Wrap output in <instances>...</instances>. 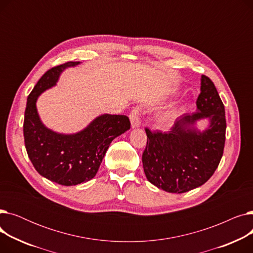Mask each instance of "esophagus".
I'll return each mask as SVG.
<instances>
[{
  "mask_svg": "<svg viewBox=\"0 0 253 253\" xmlns=\"http://www.w3.org/2000/svg\"><path fill=\"white\" fill-rule=\"evenodd\" d=\"M130 122H131V127L132 128H138L140 126V109L135 108L131 111L130 115Z\"/></svg>",
  "mask_w": 253,
  "mask_h": 253,
  "instance_id": "34e87169",
  "label": "esophagus"
}]
</instances>
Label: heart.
<instances>
[{
  "mask_svg": "<svg viewBox=\"0 0 253 253\" xmlns=\"http://www.w3.org/2000/svg\"><path fill=\"white\" fill-rule=\"evenodd\" d=\"M176 92H177V90H175V89H174V90H171V91H170V94L173 95V94H175ZM174 112H175L174 109H170V110H168V111H166V112H164V113L159 115V116H158V120H159V121H165V120L169 119L172 115H173Z\"/></svg>",
  "mask_w": 253,
  "mask_h": 253,
  "instance_id": "1",
  "label": "heart"
}]
</instances>
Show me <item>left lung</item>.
<instances>
[{"instance_id": "obj_1", "label": "left lung", "mask_w": 253, "mask_h": 253, "mask_svg": "<svg viewBox=\"0 0 253 253\" xmlns=\"http://www.w3.org/2000/svg\"><path fill=\"white\" fill-rule=\"evenodd\" d=\"M197 111L180 116L168 132H151L142 154L148 180L158 189L181 194L204 184L216 170L223 154L225 113L223 103L211 80L201 77ZM206 119L208 126L197 123Z\"/></svg>"}]
</instances>
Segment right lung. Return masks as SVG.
Returning <instances> with one entry per match:
<instances>
[{
	"label": "right lung",
	"instance_id": "1",
	"mask_svg": "<svg viewBox=\"0 0 253 253\" xmlns=\"http://www.w3.org/2000/svg\"><path fill=\"white\" fill-rule=\"evenodd\" d=\"M70 61L49 70L34 87L24 113L25 149L35 169L61 185H76L94 177L111 142L130 129L127 116L102 114L75 133H59L48 128L37 109L39 96L56 86L62 72L79 65Z\"/></svg>",
	"mask_w": 253,
	"mask_h": 253
}]
</instances>
